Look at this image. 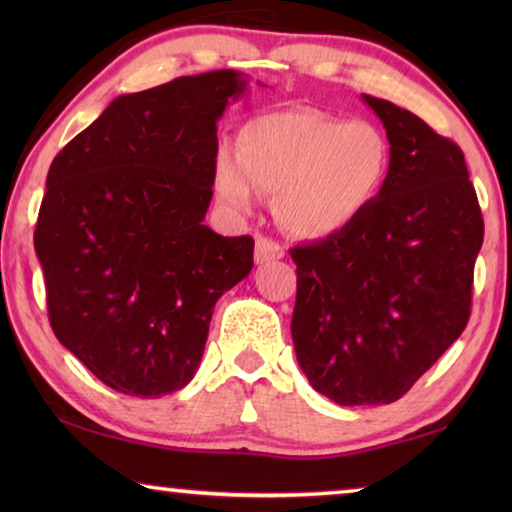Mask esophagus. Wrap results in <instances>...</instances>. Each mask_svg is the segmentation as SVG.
<instances>
[{
  "label": "esophagus",
  "mask_w": 512,
  "mask_h": 512,
  "mask_svg": "<svg viewBox=\"0 0 512 512\" xmlns=\"http://www.w3.org/2000/svg\"><path fill=\"white\" fill-rule=\"evenodd\" d=\"M282 257H284V250L280 244H277V241L266 239V237L257 239L255 264H268V262H275V259H282Z\"/></svg>",
  "instance_id": "esophagus-1"
}]
</instances>
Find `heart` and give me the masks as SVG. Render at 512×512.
<instances>
[{"instance_id":"obj_1","label":"heart","mask_w":512,"mask_h":512,"mask_svg":"<svg viewBox=\"0 0 512 512\" xmlns=\"http://www.w3.org/2000/svg\"><path fill=\"white\" fill-rule=\"evenodd\" d=\"M391 151L379 128L309 108L266 112L241 128L237 155L219 149L214 192L232 212H250L257 192L275 196V216L300 239L352 225L384 185Z\"/></svg>"}]
</instances>
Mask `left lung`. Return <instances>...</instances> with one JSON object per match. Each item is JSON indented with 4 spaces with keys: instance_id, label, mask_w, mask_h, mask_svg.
<instances>
[{
    "instance_id": "obj_1",
    "label": "left lung",
    "mask_w": 512,
    "mask_h": 512,
    "mask_svg": "<svg viewBox=\"0 0 512 512\" xmlns=\"http://www.w3.org/2000/svg\"><path fill=\"white\" fill-rule=\"evenodd\" d=\"M386 128L391 162L348 228L291 248V318L302 372L341 406L391 404L467 325L483 216L463 151L413 112L361 94Z\"/></svg>"
}]
</instances>
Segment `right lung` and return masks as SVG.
Masks as SVG:
<instances>
[{
    "instance_id": "obj_1",
    "label": "right lung",
    "mask_w": 512,
    "mask_h": 512,
    "mask_svg": "<svg viewBox=\"0 0 512 512\" xmlns=\"http://www.w3.org/2000/svg\"><path fill=\"white\" fill-rule=\"evenodd\" d=\"M246 90L216 69L121 94L51 162L33 237L51 329L119 393L185 388L216 300L253 268V239L203 223L216 124Z\"/></svg>"
}]
</instances>
